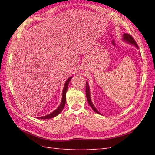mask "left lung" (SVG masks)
<instances>
[{
	"mask_svg": "<svg viewBox=\"0 0 155 155\" xmlns=\"http://www.w3.org/2000/svg\"><path fill=\"white\" fill-rule=\"evenodd\" d=\"M123 40L124 41L127 42V43L130 44V45H134V47H135L137 48H139V47H138L137 44L136 43L135 41H134V39L132 37V36H130V35L128 34H127V33H124L123 35ZM141 56V55H140ZM86 96H87V101H88V104H89V105L91 106V107L93 108V110L95 112V113H97L98 114H101L99 112H98L97 108L94 107L93 103H92L91 101V93H90V88H89V85H88V82H87L86 83Z\"/></svg>",
	"mask_w": 155,
	"mask_h": 155,
	"instance_id": "1",
	"label": "left lung"
}]
</instances>
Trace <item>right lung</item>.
Returning <instances> with one entry per match:
<instances>
[{"instance_id":"1","label":"right lung","mask_w":155,"mask_h":155,"mask_svg":"<svg viewBox=\"0 0 155 155\" xmlns=\"http://www.w3.org/2000/svg\"><path fill=\"white\" fill-rule=\"evenodd\" d=\"M72 78V77H69L65 82L64 86V88H63V91H62V101H61V103L60 105L58 106V107L55 110L52 112V113H51V114L46 115V116L41 117H37V118H39V119H48V118H52L53 117H55L56 116H57L58 114H60L61 113L62 110H63L65 103H66V93H67L68 83H69V82H70V81L71 80Z\"/></svg>"}]
</instances>
